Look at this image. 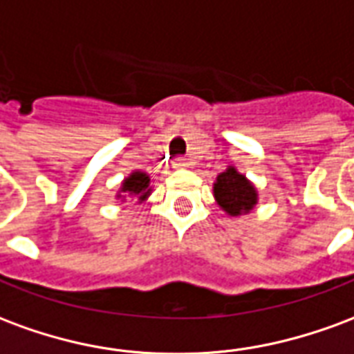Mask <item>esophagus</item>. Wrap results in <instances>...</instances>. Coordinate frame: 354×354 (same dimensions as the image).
<instances>
[{"mask_svg": "<svg viewBox=\"0 0 354 354\" xmlns=\"http://www.w3.org/2000/svg\"><path fill=\"white\" fill-rule=\"evenodd\" d=\"M189 165H192V162L187 161V159H176V161H174V167H176V169H189Z\"/></svg>", "mask_w": 354, "mask_h": 354, "instance_id": "obj_1", "label": "esophagus"}]
</instances>
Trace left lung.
<instances>
[{"label": "left lung", "mask_w": 354, "mask_h": 354, "mask_svg": "<svg viewBox=\"0 0 354 354\" xmlns=\"http://www.w3.org/2000/svg\"><path fill=\"white\" fill-rule=\"evenodd\" d=\"M212 193H214L218 207L233 218L250 214L260 199L258 187L243 172H239L237 167H233V165L216 176V182L212 184Z\"/></svg>", "instance_id": "obj_1"}]
</instances>
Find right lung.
Instances as JSON below:
<instances>
[{"label": "right lung", "mask_w": 354, "mask_h": 354, "mask_svg": "<svg viewBox=\"0 0 354 354\" xmlns=\"http://www.w3.org/2000/svg\"><path fill=\"white\" fill-rule=\"evenodd\" d=\"M153 187H151V176L144 172V170H132L129 176L124 178L119 189L115 193V199H136L138 203L147 201V197L151 195Z\"/></svg>", "instance_id": "right-lung-1"}]
</instances>
